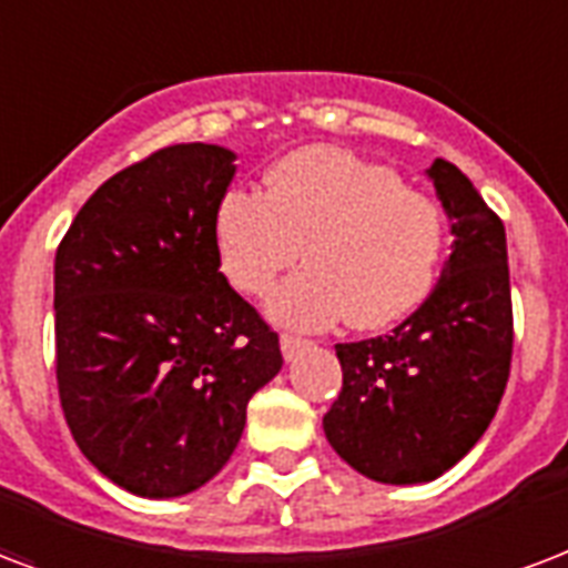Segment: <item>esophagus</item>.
Wrapping results in <instances>:
<instances>
[{"instance_id":"obj_1","label":"esophagus","mask_w":568,"mask_h":568,"mask_svg":"<svg viewBox=\"0 0 568 568\" xmlns=\"http://www.w3.org/2000/svg\"><path fill=\"white\" fill-rule=\"evenodd\" d=\"M280 348H283V357L288 363L301 354V348H306V342L297 339V336H288V333H283V339H280Z\"/></svg>"}]
</instances>
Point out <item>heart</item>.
Instances as JSON below:
<instances>
[{
	"label": "heart",
	"mask_w": 568,
	"mask_h": 568,
	"mask_svg": "<svg viewBox=\"0 0 568 568\" xmlns=\"http://www.w3.org/2000/svg\"><path fill=\"white\" fill-rule=\"evenodd\" d=\"M265 184V196L229 190L220 199L214 244L226 280L246 294L267 292L303 246L310 267L271 294L274 322L318 331L348 315L361 331H381L426 301L444 216L396 172L310 145L285 154Z\"/></svg>",
	"instance_id": "1"
}]
</instances>
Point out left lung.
Here are the masks:
<instances>
[{
    "instance_id": "left-lung-1",
    "label": "left lung",
    "mask_w": 568,
    "mask_h": 568,
    "mask_svg": "<svg viewBox=\"0 0 568 568\" xmlns=\"http://www.w3.org/2000/svg\"><path fill=\"white\" fill-rule=\"evenodd\" d=\"M453 246L438 285L387 336L336 345L342 393L324 435L342 462L387 486L432 483L474 449L513 361L506 232L449 160L426 169Z\"/></svg>"
}]
</instances>
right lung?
Wrapping results in <instances>:
<instances>
[{
    "label": "right lung",
    "instance_id": "1",
    "mask_svg": "<svg viewBox=\"0 0 568 568\" xmlns=\"http://www.w3.org/2000/svg\"><path fill=\"white\" fill-rule=\"evenodd\" d=\"M235 151L169 145L103 181L55 253V378L82 456L130 495L214 479L280 339L220 274Z\"/></svg>",
    "mask_w": 568,
    "mask_h": 568
}]
</instances>
